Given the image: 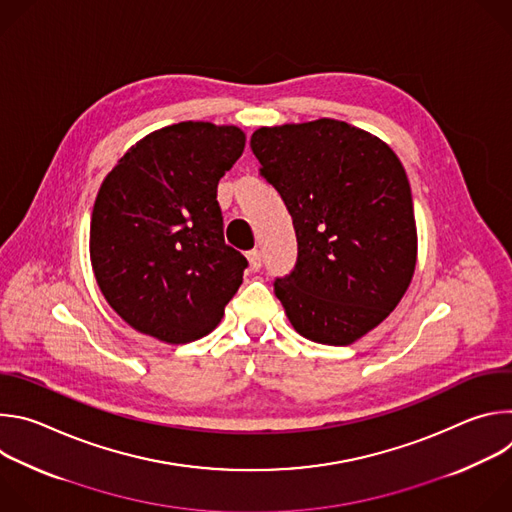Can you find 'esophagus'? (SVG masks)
<instances>
[{
  "label": "esophagus",
  "instance_id": "esophagus-1",
  "mask_svg": "<svg viewBox=\"0 0 512 512\" xmlns=\"http://www.w3.org/2000/svg\"><path fill=\"white\" fill-rule=\"evenodd\" d=\"M247 261H249V269L251 271H259L261 265H263V259H261V251L259 249H253L247 253Z\"/></svg>",
  "mask_w": 512,
  "mask_h": 512
}]
</instances>
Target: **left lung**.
Masks as SVG:
<instances>
[{
    "mask_svg": "<svg viewBox=\"0 0 512 512\" xmlns=\"http://www.w3.org/2000/svg\"><path fill=\"white\" fill-rule=\"evenodd\" d=\"M259 174L279 192L298 239L275 296L304 338L346 346L401 302L417 261L411 186L385 141L336 119L259 127Z\"/></svg>",
    "mask_w": 512,
    "mask_h": 512,
    "instance_id": "1",
    "label": "left lung"
}]
</instances>
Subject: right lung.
<instances>
[{
    "instance_id": "obj_1",
    "label": "right lung",
    "mask_w": 512,
    "mask_h": 512,
    "mask_svg": "<svg viewBox=\"0 0 512 512\" xmlns=\"http://www.w3.org/2000/svg\"><path fill=\"white\" fill-rule=\"evenodd\" d=\"M243 150L235 125L182 121L139 139L103 180L91 263L137 332L186 344L221 322L249 263L225 243L216 188Z\"/></svg>"
}]
</instances>
